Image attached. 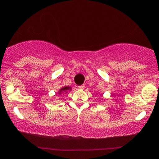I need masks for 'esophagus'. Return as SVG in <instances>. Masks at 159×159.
<instances>
[{
  "mask_svg": "<svg viewBox=\"0 0 159 159\" xmlns=\"http://www.w3.org/2000/svg\"><path fill=\"white\" fill-rule=\"evenodd\" d=\"M78 88V89H84V85L79 86Z\"/></svg>",
  "mask_w": 159,
  "mask_h": 159,
  "instance_id": "34e87169",
  "label": "esophagus"
}]
</instances>
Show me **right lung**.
<instances>
[{
  "label": "right lung",
  "instance_id": "right-lung-1",
  "mask_svg": "<svg viewBox=\"0 0 159 159\" xmlns=\"http://www.w3.org/2000/svg\"><path fill=\"white\" fill-rule=\"evenodd\" d=\"M68 90H71V87L70 86H65V87H62L61 89L59 91V94H62V93H67Z\"/></svg>",
  "mask_w": 159,
  "mask_h": 159
}]
</instances>
